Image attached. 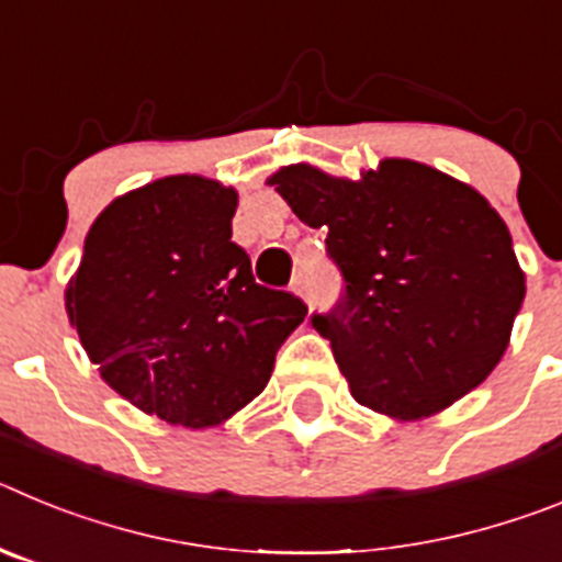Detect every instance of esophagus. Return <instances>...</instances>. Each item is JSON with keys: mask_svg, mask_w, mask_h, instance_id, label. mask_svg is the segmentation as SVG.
Wrapping results in <instances>:
<instances>
[{"mask_svg": "<svg viewBox=\"0 0 562 562\" xmlns=\"http://www.w3.org/2000/svg\"><path fill=\"white\" fill-rule=\"evenodd\" d=\"M292 290H295V292H297V295L304 297V295H306V292H310V278H306V276H304V272H297V276H295V278H292Z\"/></svg>", "mask_w": 562, "mask_h": 562, "instance_id": "1", "label": "esophagus"}]
</instances>
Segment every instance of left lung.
<instances>
[{"label": "left lung", "mask_w": 562, "mask_h": 562, "mask_svg": "<svg viewBox=\"0 0 562 562\" xmlns=\"http://www.w3.org/2000/svg\"><path fill=\"white\" fill-rule=\"evenodd\" d=\"M270 186L297 220L329 231L342 295L312 326L360 405L422 419L490 376L526 278L504 220L475 188L396 157L357 182L297 162Z\"/></svg>", "instance_id": "left-lung-1"}]
</instances>
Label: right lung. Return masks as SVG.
<instances>
[{"mask_svg":"<svg viewBox=\"0 0 562 562\" xmlns=\"http://www.w3.org/2000/svg\"><path fill=\"white\" fill-rule=\"evenodd\" d=\"M236 205L233 188L196 173L123 193L92 222L67 286L69 324L103 380L182 428L256 400L306 317L301 297L256 284L231 241Z\"/></svg>","mask_w":562,"mask_h":562,"instance_id":"1","label":"right lung"}]
</instances>
